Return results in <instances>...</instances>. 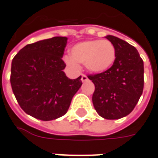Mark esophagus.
<instances>
[{
	"label": "esophagus",
	"mask_w": 158,
	"mask_h": 158,
	"mask_svg": "<svg viewBox=\"0 0 158 158\" xmlns=\"http://www.w3.org/2000/svg\"><path fill=\"white\" fill-rule=\"evenodd\" d=\"M88 80V78L85 75V74H82L81 75V81L82 82H85V81H87Z\"/></svg>",
	"instance_id": "1"
}]
</instances>
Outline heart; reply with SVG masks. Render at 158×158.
Here are the masks:
<instances>
[{
  "label": "heart",
  "mask_w": 158,
  "mask_h": 158,
  "mask_svg": "<svg viewBox=\"0 0 158 158\" xmlns=\"http://www.w3.org/2000/svg\"><path fill=\"white\" fill-rule=\"evenodd\" d=\"M116 58L114 45L108 40H86L75 44L71 49V56L64 57V62L72 68L84 64L91 73L106 72Z\"/></svg>",
  "instance_id": "heart-1"
}]
</instances>
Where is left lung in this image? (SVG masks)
Listing matches in <instances>:
<instances>
[{"mask_svg": "<svg viewBox=\"0 0 158 158\" xmlns=\"http://www.w3.org/2000/svg\"><path fill=\"white\" fill-rule=\"evenodd\" d=\"M115 47L116 58L110 68L101 73L89 74L95 85L93 103L99 115L115 120L129 114L143 90V61L137 50L114 35H106Z\"/></svg>", "mask_w": 158, "mask_h": 158, "instance_id": "left-lung-1", "label": "left lung"}]
</instances>
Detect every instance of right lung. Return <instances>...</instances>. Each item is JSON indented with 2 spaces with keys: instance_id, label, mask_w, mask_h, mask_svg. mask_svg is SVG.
I'll list each match as a JSON object with an SVG mask.
<instances>
[{
  "instance_id": "obj_1",
  "label": "right lung",
  "mask_w": 158,
  "mask_h": 158,
  "mask_svg": "<svg viewBox=\"0 0 158 158\" xmlns=\"http://www.w3.org/2000/svg\"><path fill=\"white\" fill-rule=\"evenodd\" d=\"M67 38L55 36L24 46L11 64L10 83L23 111L35 119L52 121L68 111L82 85L81 76L68 79L62 59Z\"/></svg>"
}]
</instances>
